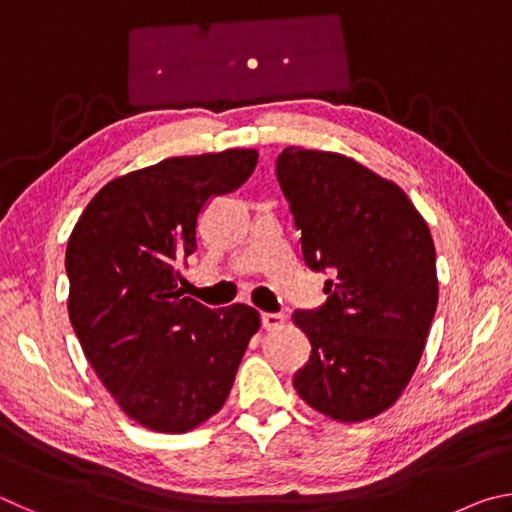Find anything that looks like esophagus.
Returning a JSON list of instances; mask_svg holds the SVG:
<instances>
[{"mask_svg":"<svg viewBox=\"0 0 512 512\" xmlns=\"http://www.w3.org/2000/svg\"><path fill=\"white\" fill-rule=\"evenodd\" d=\"M284 325V316L282 314H262V327L264 329H277Z\"/></svg>","mask_w":512,"mask_h":512,"instance_id":"obj_1","label":"esophagus"}]
</instances>
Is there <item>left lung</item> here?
Wrapping results in <instances>:
<instances>
[{"instance_id":"1","label":"left lung","mask_w":512,"mask_h":512,"mask_svg":"<svg viewBox=\"0 0 512 512\" xmlns=\"http://www.w3.org/2000/svg\"><path fill=\"white\" fill-rule=\"evenodd\" d=\"M275 173L302 259L332 273L325 305L293 314L311 343L293 386L332 420L375 418L409 384L436 314L429 225L400 187L345 155L289 146Z\"/></svg>"}]
</instances>
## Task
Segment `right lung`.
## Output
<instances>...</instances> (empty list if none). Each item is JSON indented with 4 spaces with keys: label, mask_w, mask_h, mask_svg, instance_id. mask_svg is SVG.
<instances>
[{
    "label": "right lung",
    "mask_w": 512,
    "mask_h": 512,
    "mask_svg": "<svg viewBox=\"0 0 512 512\" xmlns=\"http://www.w3.org/2000/svg\"><path fill=\"white\" fill-rule=\"evenodd\" d=\"M257 151L167 158L110 180L67 241V311L85 359L128 418L185 433L221 409L259 314L210 309L178 287L210 198L235 192Z\"/></svg>",
    "instance_id": "right-lung-1"
}]
</instances>
